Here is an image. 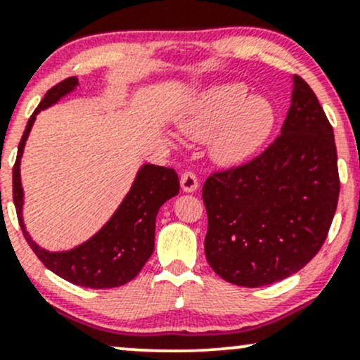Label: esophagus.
<instances>
[{"mask_svg": "<svg viewBox=\"0 0 360 360\" xmlns=\"http://www.w3.org/2000/svg\"><path fill=\"white\" fill-rule=\"evenodd\" d=\"M180 185L184 192H195L197 187H199V180H197L195 173L185 172L184 175L180 176Z\"/></svg>", "mask_w": 360, "mask_h": 360, "instance_id": "34e87169", "label": "esophagus"}]
</instances>
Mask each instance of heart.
I'll return each mask as SVG.
<instances>
[{
    "instance_id": "obj_1",
    "label": "heart",
    "mask_w": 360,
    "mask_h": 360,
    "mask_svg": "<svg viewBox=\"0 0 360 360\" xmlns=\"http://www.w3.org/2000/svg\"><path fill=\"white\" fill-rule=\"evenodd\" d=\"M276 115L273 104L250 96L242 84H225L204 92L181 122L191 137L212 134L211 153L225 165L242 163L268 141Z\"/></svg>"
}]
</instances>
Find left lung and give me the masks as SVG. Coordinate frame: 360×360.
Masks as SVG:
<instances>
[{
  "mask_svg": "<svg viewBox=\"0 0 360 360\" xmlns=\"http://www.w3.org/2000/svg\"><path fill=\"white\" fill-rule=\"evenodd\" d=\"M340 194L333 127L299 75L281 134L249 163L204 181V252L238 287H264L302 269L323 247Z\"/></svg>",
  "mask_w": 360,
  "mask_h": 360,
  "instance_id": "left-lung-1",
  "label": "left lung"
}]
</instances>
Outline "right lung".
Returning a JSON list of instances; mask_svg holds the SVG:
<instances>
[{"label":"right lung","mask_w":360,"mask_h":360,"mask_svg":"<svg viewBox=\"0 0 360 360\" xmlns=\"http://www.w3.org/2000/svg\"><path fill=\"white\" fill-rule=\"evenodd\" d=\"M77 86H79L77 77H68L63 82L49 89L27 122L24 135L18 144L17 161L13 165L15 210L27 243L46 268L79 287H122L141 273L153 254L158 211L166 200L175 197L180 191L179 175L175 169L156 165L142 166L135 176L132 188L110 221L87 242L65 252H49L37 245L27 233L22 218L24 188L20 181V158L34 120L39 111L53 106L63 96L70 94Z\"/></svg>","instance_id":"1"}]
</instances>
